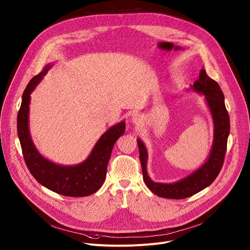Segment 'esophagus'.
<instances>
[{
    "mask_svg": "<svg viewBox=\"0 0 250 250\" xmlns=\"http://www.w3.org/2000/svg\"><path fill=\"white\" fill-rule=\"evenodd\" d=\"M131 121H132V123H133V124H135V125H139V124H141L142 117H141L139 114L134 113V114H132V116H131Z\"/></svg>",
    "mask_w": 250,
    "mask_h": 250,
    "instance_id": "esophagus-1",
    "label": "esophagus"
}]
</instances>
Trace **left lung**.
Masks as SVG:
<instances>
[{"mask_svg": "<svg viewBox=\"0 0 250 250\" xmlns=\"http://www.w3.org/2000/svg\"><path fill=\"white\" fill-rule=\"evenodd\" d=\"M193 89L205 95L215 124V136L211 151L208 159L200 169L177 183L163 184L153 182L146 171V148L142 141L137 139L144 180L151 192L162 198L180 200L197 194L216 180L224 165L230 127L224 93L219 84L209 78L204 69H201L199 79L194 83Z\"/></svg>", "mask_w": 250, "mask_h": 250, "instance_id": "left-lung-1", "label": "left lung"}]
</instances>
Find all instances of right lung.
Masks as SVG:
<instances>
[{
  "label": "right lung",
  "instance_id": "right-lung-1",
  "mask_svg": "<svg viewBox=\"0 0 250 250\" xmlns=\"http://www.w3.org/2000/svg\"><path fill=\"white\" fill-rule=\"evenodd\" d=\"M51 65H46L42 72L32 77L22 94L18 114V135L24 162L30 174L47 189L68 197H85L96 193L103 185L106 167L118 138L125 130V123L112 126L98 140L89 157L76 166H60L42 157L34 147L28 130V110L30 93Z\"/></svg>",
  "mask_w": 250,
  "mask_h": 250
}]
</instances>
